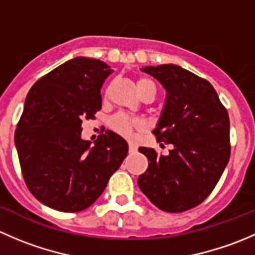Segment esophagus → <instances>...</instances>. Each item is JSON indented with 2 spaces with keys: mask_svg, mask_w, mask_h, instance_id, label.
Listing matches in <instances>:
<instances>
[{
  "mask_svg": "<svg viewBox=\"0 0 255 255\" xmlns=\"http://www.w3.org/2000/svg\"><path fill=\"white\" fill-rule=\"evenodd\" d=\"M128 150H129V153H135V151H137V146H135V144L133 142L128 143Z\"/></svg>",
  "mask_w": 255,
  "mask_h": 255,
  "instance_id": "esophagus-1",
  "label": "esophagus"
}]
</instances>
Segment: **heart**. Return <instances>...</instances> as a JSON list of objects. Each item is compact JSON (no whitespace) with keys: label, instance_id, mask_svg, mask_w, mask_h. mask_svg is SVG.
Instances as JSON below:
<instances>
[{"label":"heart","instance_id":"obj_1","mask_svg":"<svg viewBox=\"0 0 255 255\" xmlns=\"http://www.w3.org/2000/svg\"><path fill=\"white\" fill-rule=\"evenodd\" d=\"M135 86H137V90L138 92H139L140 97H142L143 95L148 94V92L155 94V84L148 78H144V76L138 78L137 81H135ZM111 125L113 129L122 133V134L125 135H129L133 130L142 128V123H140L139 121L128 117V116L126 115H117L116 117H113L111 121Z\"/></svg>","mask_w":255,"mask_h":255}]
</instances>
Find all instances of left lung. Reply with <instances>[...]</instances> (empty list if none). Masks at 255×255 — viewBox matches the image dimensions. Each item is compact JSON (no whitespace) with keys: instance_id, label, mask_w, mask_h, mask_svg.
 <instances>
[{"instance_id":"obj_1","label":"left lung","mask_w":255,"mask_h":255,"mask_svg":"<svg viewBox=\"0 0 255 255\" xmlns=\"http://www.w3.org/2000/svg\"><path fill=\"white\" fill-rule=\"evenodd\" d=\"M166 92L155 129L158 142L173 144L168 155L139 146L148 169L138 177L142 192L165 212H184L212 192L231 155L230 117L207 80L181 66L140 69ZM163 145V144H161Z\"/></svg>"}]
</instances>
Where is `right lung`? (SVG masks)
Returning a JSON list of instances; mask_svg holds the SVG:
<instances>
[{"label": "right lung", "instance_id": "1", "mask_svg": "<svg viewBox=\"0 0 255 255\" xmlns=\"http://www.w3.org/2000/svg\"><path fill=\"white\" fill-rule=\"evenodd\" d=\"M112 71L104 61L78 56L40 78L25 97L14 144L25 184L45 206L90 207L127 156L128 143L112 130L94 145L81 137L82 120L101 110L100 90Z\"/></svg>", "mask_w": 255, "mask_h": 255}]
</instances>
